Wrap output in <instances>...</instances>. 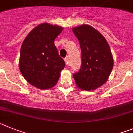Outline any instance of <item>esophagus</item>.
Segmentation results:
<instances>
[{"label": "esophagus", "mask_w": 133, "mask_h": 133, "mask_svg": "<svg viewBox=\"0 0 133 133\" xmlns=\"http://www.w3.org/2000/svg\"><path fill=\"white\" fill-rule=\"evenodd\" d=\"M64 61H65V63L67 65H69V58H68V57H65L64 58Z\"/></svg>", "instance_id": "34e87169"}]
</instances>
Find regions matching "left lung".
I'll return each mask as SVG.
<instances>
[{
	"instance_id": "1",
	"label": "left lung",
	"mask_w": 133,
	"mask_h": 133,
	"mask_svg": "<svg viewBox=\"0 0 133 133\" xmlns=\"http://www.w3.org/2000/svg\"><path fill=\"white\" fill-rule=\"evenodd\" d=\"M78 38L82 52L80 70L74 74L77 86L84 90H94L102 86L112 70L110 48L102 35L90 25L72 29Z\"/></svg>"
}]
</instances>
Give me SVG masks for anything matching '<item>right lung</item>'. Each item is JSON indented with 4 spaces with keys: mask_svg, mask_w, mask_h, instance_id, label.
I'll return each instance as SVG.
<instances>
[{
    "mask_svg": "<svg viewBox=\"0 0 133 133\" xmlns=\"http://www.w3.org/2000/svg\"><path fill=\"white\" fill-rule=\"evenodd\" d=\"M62 26L43 23L28 34L20 51L19 69L32 86L48 89L57 84L65 62L54 44L62 31Z\"/></svg>",
    "mask_w": 133,
    "mask_h": 133,
    "instance_id": "obj_1",
    "label": "right lung"
}]
</instances>
